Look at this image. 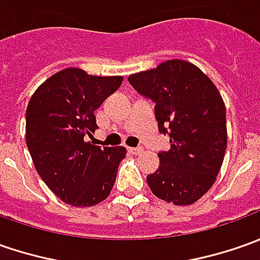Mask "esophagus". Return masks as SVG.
Wrapping results in <instances>:
<instances>
[{
	"instance_id": "obj_1",
	"label": "esophagus",
	"mask_w": 260,
	"mask_h": 260,
	"mask_svg": "<svg viewBox=\"0 0 260 260\" xmlns=\"http://www.w3.org/2000/svg\"><path fill=\"white\" fill-rule=\"evenodd\" d=\"M128 151H129L131 154H134V155H139V154H142V151H144V148H128Z\"/></svg>"
}]
</instances>
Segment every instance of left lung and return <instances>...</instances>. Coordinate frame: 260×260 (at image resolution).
<instances>
[{"mask_svg":"<svg viewBox=\"0 0 260 260\" xmlns=\"http://www.w3.org/2000/svg\"><path fill=\"white\" fill-rule=\"evenodd\" d=\"M128 80L155 102L158 129L171 144L147 177L151 191L175 206L196 203L216 181L228 147L226 106L217 87L185 60H167Z\"/></svg>","mask_w":260,"mask_h":260,"instance_id":"left-lung-1","label":"left lung"}]
</instances>
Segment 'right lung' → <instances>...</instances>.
I'll return each mask as SVG.
<instances>
[{"label": "right lung", "mask_w": 260, "mask_h": 260, "mask_svg": "<svg viewBox=\"0 0 260 260\" xmlns=\"http://www.w3.org/2000/svg\"><path fill=\"white\" fill-rule=\"evenodd\" d=\"M122 80L69 68L41 83L28 102L25 142L34 167L50 190L73 207L103 202L126 155L125 147L101 148L85 141L98 128L94 111Z\"/></svg>", "instance_id": "add662e5"}]
</instances>
